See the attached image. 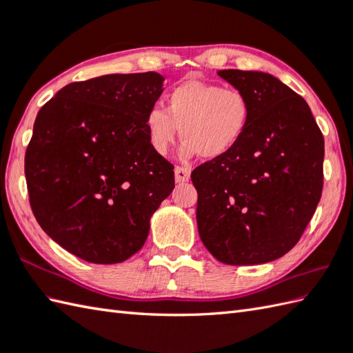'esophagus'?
<instances>
[{
  "label": "esophagus",
  "instance_id": "esophagus-1",
  "mask_svg": "<svg viewBox=\"0 0 353 353\" xmlns=\"http://www.w3.org/2000/svg\"><path fill=\"white\" fill-rule=\"evenodd\" d=\"M174 176H176V182L177 183L188 182L190 177H191V170L190 168H183V167H176Z\"/></svg>",
  "mask_w": 353,
  "mask_h": 353
}]
</instances>
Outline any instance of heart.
<instances>
[{
  "label": "heart",
  "mask_w": 353,
  "mask_h": 353,
  "mask_svg": "<svg viewBox=\"0 0 353 353\" xmlns=\"http://www.w3.org/2000/svg\"><path fill=\"white\" fill-rule=\"evenodd\" d=\"M250 115V101L239 89L186 80L165 97V110L153 108L147 112L144 127L156 154H167L181 133L183 159L199 153L216 159L241 142Z\"/></svg>",
  "instance_id": "obj_1"
}]
</instances>
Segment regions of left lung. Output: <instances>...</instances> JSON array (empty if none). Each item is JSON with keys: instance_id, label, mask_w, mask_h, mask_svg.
I'll return each mask as SVG.
<instances>
[{"instance_id": "obj_1", "label": "left lung", "mask_w": 353, "mask_h": 353, "mask_svg": "<svg viewBox=\"0 0 353 353\" xmlns=\"http://www.w3.org/2000/svg\"><path fill=\"white\" fill-rule=\"evenodd\" d=\"M216 74L245 94L252 115L230 153L192 171L199 235L224 264H265L297 244L316 212L325 139L308 103L272 74Z\"/></svg>"}]
</instances>
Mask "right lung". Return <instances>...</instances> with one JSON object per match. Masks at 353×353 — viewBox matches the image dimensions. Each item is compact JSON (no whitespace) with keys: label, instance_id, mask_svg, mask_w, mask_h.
<instances>
[{"label":"right lung","instance_id":"obj_1","mask_svg":"<svg viewBox=\"0 0 353 353\" xmlns=\"http://www.w3.org/2000/svg\"><path fill=\"white\" fill-rule=\"evenodd\" d=\"M157 72L74 81L37 112L26 152L30 206L65 250L92 264L137 253L174 171L150 147L144 118L163 91Z\"/></svg>","mask_w":353,"mask_h":353}]
</instances>
